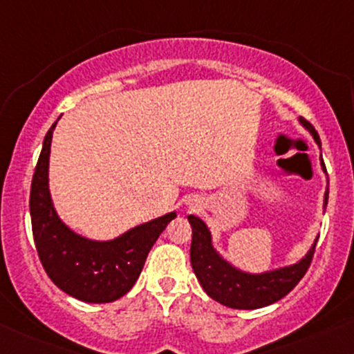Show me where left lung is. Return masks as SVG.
Returning <instances> with one entry per match:
<instances>
[{
	"mask_svg": "<svg viewBox=\"0 0 354 354\" xmlns=\"http://www.w3.org/2000/svg\"><path fill=\"white\" fill-rule=\"evenodd\" d=\"M299 120L321 146L319 134L316 133L313 124L304 118H299ZM321 165L326 171L324 162L321 161ZM328 196L329 188L324 193V208L328 205ZM188 220L193 230L189 259L196 279L209 297L232 309H259L274 304L279 299L287 296L308 272L317 242L316 240L308 255L294 266L263 272V274H247L235 269L216 254L212 245V235L203 220L195 215H189Z\"/></svg>",
	"mask_w": 354,
	"mask_h": 354,
	"instance_id": "left-lung-1",
	"label": "left lung"
}]
</instances>
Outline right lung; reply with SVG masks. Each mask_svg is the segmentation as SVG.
<instances>
[{
  "label": "right lung",
  "instance_id": "right-lung-1",
  "mask_svg": "<svg viewBox=\"0 0 354 354\" xmlns=\"http://www.w3.org/2000/svg\"><path fill=\"white\" fill-rule=\"evenodd\" d=\"M57 122L44 139L30 192L35 247L52 282L84 302H112L133 289L151 247L176 216L171 212L109 242H95L72 232L58 218L48 192V158Z\"/></svg>",
  "mask_w": 354,
  "mask_h": 354
}]
</instances>
